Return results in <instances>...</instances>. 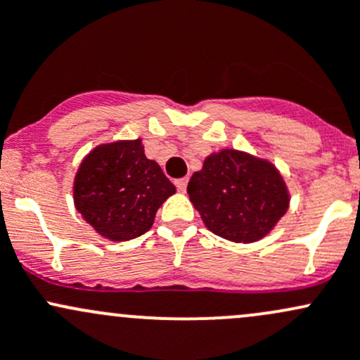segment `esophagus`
<instances>
[{"label": "esophagus", "mask_w": 360, "mask_h": 360, "mask_svg": "<svg viewBox=\"0 0 360 360\" xmlns=\"http://www.w3.org/2000/svg\"><path fill=\"white\" fill-rule=\"evenodd\" d=\"M187 184H188V179H187V176H185V179H179V180H175L176 188H179V191H181V192H184L185 188H187Z\"/></svg>", "instance_id": "esophagus-1"}]
</instances>
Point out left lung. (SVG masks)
Returning <instances> with one entry per match:
<instances>
[{
	"instance_id": "left-lung-1",
	"label": "left lung",
	"mask_w": 360,
	"mask_h": 360,
	"mask_svg": "<svg viewBox=\"0 0 360 360\" xmlns=\"http://www.w3.org/2000/svg\"><path fill=\"white\" fill-rule=\"evenodd\" d=\"M187 192L206 227L232 243L260 240L290 206L288 187L276 166L234 149L207 155Z\"/></svg>"
}]
</instances>
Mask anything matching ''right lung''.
<instances>
[{
	"label": "right lung",
	"instance_id": "1",
	"mask_svg": "<svg viewBox=\"0 0 360 360\" xmlns=\"http://www.w3.org/2000/svg\"><path fill=\"white\" fill-rule=\"evenodd\" d=\"M175 191L158 162L146 158L142 140H121L102 143L83 159L74 205L100 236L120 243L146 234Z\"/></svg>",
	"mask_w": 360,
	"mask_h": 360
}]
</instances>
